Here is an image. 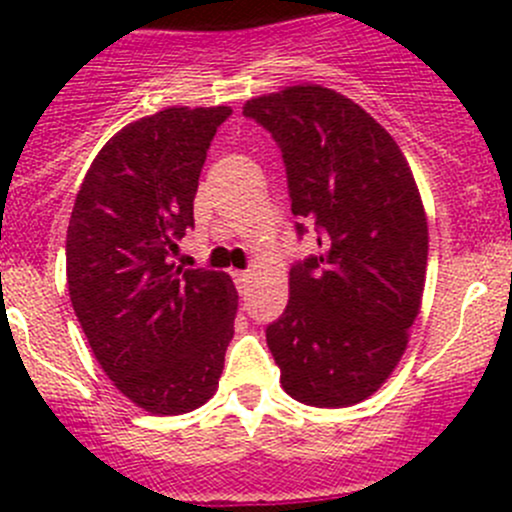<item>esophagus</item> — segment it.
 Wrapping results in <instances>:
<instances>
[{
	"label": "esophagus",
	"instance_id": "obj_1",
	"mask_svg": "<svg viewBox=\"0 0 512 512\" xmlns=\"http://www.w3.org/2000/svg\"><path fill=\"white\" fill-rule=\"evenodd\" d=\"M232 275H235L240 294H247V289H250V282H252V272H232Z\"/></svg>",
	"mask_w": 512,
	"mask_h": 512
}]
</instances>
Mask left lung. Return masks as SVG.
Instances as JSON below:
<instances>
[{
    "instance_id": "left-lung-1",
    "label": "left lung",
    "mask_w": 512,
    "mask_h": 512,
    "mask_svg": "<svg viewBox=\"0 0 512 512\" xmlns=\"http://www.w3.org/2000/svg\"><path fill=\"white\" fill-rule=\"evenodd\" d=\"M242 113L280 143L292 215L319 230V255L292 267L285 314L267 327L280 384L299 404L354 406L399 366L421 312L428 223L414 173L391 133L334 89L287 86Z\"/></svg>"
}]
</instances>
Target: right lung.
<instances>
[{
    "mask_svg": "<svg viewBox=\"0 0 512 512\" xmlns=\"http://www.w3.org/2000/svg\"><path fill=\"white\" fill-rule=\"evenodd\" d=\"M230 106L128 123L86 170L66 230V285L89 347L126 399L178 416L218 391L237 314L227 272L170 255L193 227L200 170Z\"/></svg>",
    "mask_w": 512,
    "mask_h": 512,
    "instance_id": "1",
    "label": "right lung"
}]
</instances>
